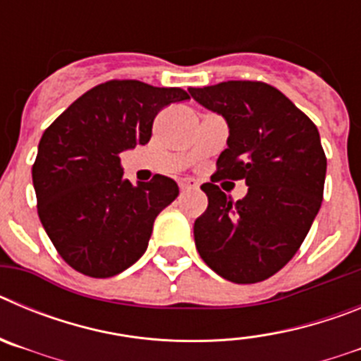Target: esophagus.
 I'll list each match as a JSON object with an SVG mask.
<instances>
[{"mask_svg":"<svg viewBox=\"0 0 361 361\" xmlns=\"http://www.w3.org/2000/svg\"><path fill=\"white\" fill-rule=\"evenodd\" d=\"M178 186H180V190L183 191H190V190H195L199 184H197L193 178H183V180L178 183Z\"/></svg>","mask_w":361,"mask_h":361,"instance_id":"obj_1","label":"esophagus"}]
</instances>
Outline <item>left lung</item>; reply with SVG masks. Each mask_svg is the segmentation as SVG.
Wrapping results in <instances>:
<instances>
[{
	"mask_svg": "<svg viewBox=\"0 0 361 361\" xmlns=\"http://www.w3.org/2000/svg\"><path fill=\"white\" fill-rule=\"evenodd\" d=\"M188 92L229 126L212 183L200 186L208 209L193 226L197 251L229 282H262L295 257L322 206L327 157L320 133L267 82L226 81ZM220 178H244L248 195L235 203L212 184Z\"/></svg>",
	"mask_w": 361,
	"mask_h": 361,
	"instance_id": "8db88e82",
	"label": "left lung"
}]
</instances>
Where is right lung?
Listing matches in <instances>:
<instances>
[{
	"mask_svg": "<svg viewBox=\"0 0 361 361\" xmlns=\"http://www.w3.org/2000/svg\"><path fill=\"white\" fill-rule=\"evenodd\" d=\"M190 99L183 88L111 79L75 99L44 130L32 166L37 215L61 258L92 279H110L148 247L155 216L173 202V178L133 186L121 153L146 145L153 119Z\"/></svg>",
	"mask_w": 361,
	"mask_h": 361,
	"instance_id": "right-lung-1",
	"label": "right lung"
}]
</instances>
